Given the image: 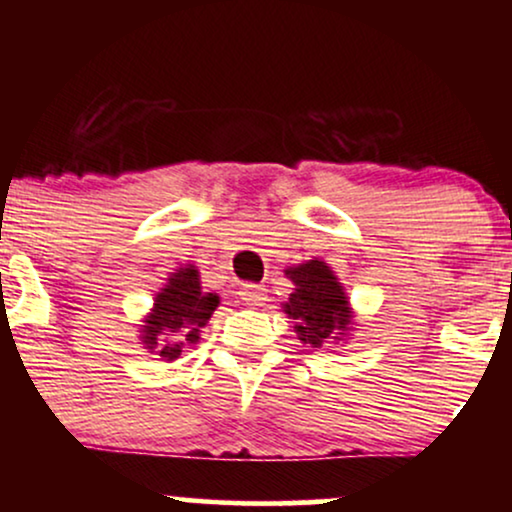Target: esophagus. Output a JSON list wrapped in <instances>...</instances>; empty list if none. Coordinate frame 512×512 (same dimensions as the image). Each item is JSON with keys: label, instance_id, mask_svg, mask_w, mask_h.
Segmentation results:
<instances>
[{"label": "esophagus", "instance_id": "1", "mask_svg": "<svg viewBox=\"0 0 512 512\" xmlns=\"http://www.w3.org/2000/svg\"><path fill=\"white\" fill-rule=\"evenodd\" d=\"M238 296L245 305L255 308V305H262L264 301H267V289H262V286H257V284H245L243 289L238 291Z\"/></svg>", "mask_w": 512, "mask_h": 512}]
</instances>
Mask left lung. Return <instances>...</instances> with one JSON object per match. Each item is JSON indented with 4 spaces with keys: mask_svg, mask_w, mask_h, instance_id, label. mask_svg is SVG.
I'll list each match as a JSON object with an SVG mask.
<instances>
[{
    "mask_svg": "<svg viewBox=\"0 0 512 512\" xmlns=\"http://www.w3.org/2000/svg\"><path fill=\"white\" fill-rule=\"evenodd\" d=\"M286 276L296 289L284 303V313L296 322L298 339L313 349L339 342L349 332L354 313L332 269L322 260H310L286 269Z\"/></svg>",
    "mask_w": 512,
    "mask_h": 512,
    "instance_id": "left-lung-1",
    "label": "left lung"
}]
</instances>
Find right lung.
<instances>
[{"mask_svg":"<svg viewBox=\"0 0 512 512\" xmlns=\"http://www.w3.org/2000/svg\"><path fill=\"white\" fill-rule=\"evenodd\" d=\"M219 308L216 293H204L192 264L175 269L156 293L151 313L142 325V344L166 361H175L187 344L199 342V332Z\"/></svg>","mask_w":512,"mask_h":512,"instance_id":"add662e5","label":"right lung"}]
</instances>
